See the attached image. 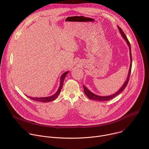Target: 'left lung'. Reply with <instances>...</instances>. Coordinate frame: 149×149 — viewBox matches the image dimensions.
Returning a JSON list of instances; mask_svg holds the SVG:
<instances>
[{
  "instance_id": "1",
  "label": "left lung",
  "mask_w": 149,
  "mask_h": 149,
  "mask_svg": "<svg viewBox=\"0 0 149 149\" xmlns=\"http://www.w3.org/2000/svg\"><path fill=\"white\" fill-rule=\"evenodd\" d=\"M117 28L118 29V31L120 33V34L121 35L122 37L123 38V39L125 40V41L126 42V43L129 47V51H130V68H129V73L128 75H127V78L125 81L124 82V83L123 84V86L121 87V88L115 93H114L113 94L110 95H107V96H101V95H98L97 94H95L94 93H93L91 91H90L86 86L83 85V88H84V93L86 94V95L87 96V97L91 100H97L99 101H108L109 100H111L112 98H113L114 97H116L117 95H118L120 93H121L126 87L127 84H128L129 80V78H130V73H131V70H132V51H131V45L130 42L128 40V39L127 38L126 36L125 35L124 33L123 32V30L117 26Z\"/></svg>"
}]
</instances>
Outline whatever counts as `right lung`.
<instances>
[{
	"label": "right lung",
	"instance_id": "obj_1",
	"mask_svg": "<svg viewBox=\"0 0 149 149\" xmlns=\"http://www.w3.org/2000/svg\"><path fill=\"white\" fill-rule=\"evenodd\" d=\"M68 72H69V71H68L67 72H65L64 73H63L61 75V77L60 78L59 87L57 91L54 94H53L52 95L49 96V97H29V96H28V97H29V98L32 99V100H35V101H39V102H49V101H54L59 95V93L61 92V89L62 88V86H63V81H64L66 75L68 74Z\"/></svg>",
	"mask_w": 149,
	"mask_h": 149
}]
</instances>
